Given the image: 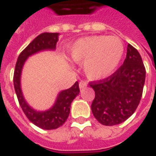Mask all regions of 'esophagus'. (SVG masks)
Wrapping results in <instances>:
<instances>
[{
    "label": "esophagus",
    "instance_id": "esophagus-1",
    "mask_svg": "<svg viewBox=\"0 0 156 156\" xmlns=\"http://www.w3.org/2000/svg\"><path fill=\"white\" fill-rule=\"evenodd\" d=\"M87 86V83L84 82V81H80L79 82V88L80 89H83V88H84V87Z\"/></svg>",
    "mask_w": 156,
    "mask_h": 156
}]
</instances>
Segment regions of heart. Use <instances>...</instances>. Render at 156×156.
Returning <instances> with one entry per match:
<instances>
[{"instance_id":"heart-1","label":"heart","mask_w":156,"mask_h":156,"mask_svg":"<svg viewBox=\"0 0 156 156\" xmlns=\"http://www.w3.org/2000/svg\"><path fill=\"white\" fill-rule=\"evenodd\" d=\"M124 54V45L116 37L93 36L81 38L71 48V58L83 63L87 78L100 80L108 78L118 66Z\"/></svg>"}]
</instances>
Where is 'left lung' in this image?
<instances>
[{"label": "left lung", "instance_id": "8db88e82", "mask_svg": "<svg viewBox=\"0 0 156 156\" xmlns=\"http://www.w3.org/2000/svg\"><path fill=\"white\" fill-rule=\"evenodd\" d=\"M145 76L140 54L128 44L123 65L108 78L89 83L95 90L91 110L97 121L115 126L131 117L140 102Z\"/></svg>", "mask_w": 156, "mask_h": 156}]
</instances>
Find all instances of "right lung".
Masks as SVG:
<instances>
[{
  "instance_id": "obj_1",
  "label": "right lung",
  "mask_w": 156,
  "mask_h": 156,
  "mask_svg": "<svg viewBox=\"0 0 156 156\" xmlns=\"http://www.w3.org/2000/svg\"><path fill=\"white\" fill-rule=\"evenodd\" d=\"M58 33L40 34L34 39L23 51L20 53L16 62L13 74V84L16 95L21 108L30 122L44 130H53L61 126L67 119L70 114L71 103L79 94L78 83L76 82L70 89L65 90L59 94L55 105L44 112H38L31 108L26 103L20 88V75L25 60L30 55L45 49H55L58 42Z\"/></svg>"
}]
</instances>
